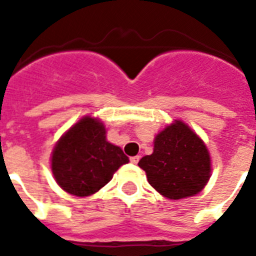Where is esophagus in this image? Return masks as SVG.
<instances>
[{
  "instance_id": "34e87169",
  "label": "esophagus",
  "mask_w": 256,
  "mask_h": 256,
  "mask_svg": "<svg viewBox=\"0 0 256 256\" xmlns=\"http://www.w3.org/2000/svg\"><path fill=\"white\" fill-rule=\"evenodd\" d=\"M130 162H132V164H138V162H140V156H132V158H130Z\"/></svg>"
}]
</instances>
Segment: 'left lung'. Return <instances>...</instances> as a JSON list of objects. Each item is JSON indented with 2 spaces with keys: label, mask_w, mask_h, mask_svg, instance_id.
Segmentation results:
<instances>
[{
  "label": "left lung",
  "mask_w": 256,
  "mask_h": 256,
  "mask_svg": "<svg viewBox=\"0 0 256 256\" xmlns=\"http://www.w3.org/2000/svg\"><path fill=\"white\" fill-rule=\"evenodd\" d=\"M138 166L160 195L174 200L199 194L211 176L206 144L180 120L156 134L152 154L144 156Z\"/></svg>",
  "instance_id": "1"
}]
</instances>
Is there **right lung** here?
I'll list each match as a JSON object with an SVG mask.
<instances>
[{
    "label": "right lung",
    "mask_w": 256,
    "mask_h": 256,
    "mask_svg": "<svg viewBox=\"0 0 256 256\" xmlns=\"http://www.w3.org/2000/svg\"><path fill=\"white\" fill-rule=\"evenodd\" d=\"M128 162L122 148L106 140L104 122L92 116H82L66 130L50 156L58 186L81 198L106 186L114 172Z\"/></svg>",
    "instance_id": "right-lung-1"
}]
</instances>
